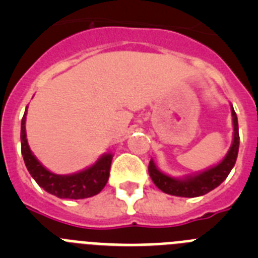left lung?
<instances>
[{"label": "left lung", "mask_w": 258, "mask_h": 258, "mask_svg": "<svg viewBox=\"0 0 258 258\" xmlns=\"http://www.w3.org/2000/svg\"><path fill=\"white\" fill-rule=\"evenodd\" d=\"M232 113V125H234V141L230 147L229 152L225 156L222 161L218 165L213 166L206 172L200 173L198 175H194L190 178L175 179L164 174L157 169L154 161H150L149 173L152 182L156 184L157 188H160L163 192L174 195V197L182 198H197L206 195L209 191L220 186L229 173L231 172L232 166L235 165L236 157L239 151V127H238V117L231 106Z\"/></svg>", "instance_id": "left-lung-1"}]
</instances>
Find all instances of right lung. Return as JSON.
<instances>
[{
	"instance_id": "1",
	"label": "right lung",
	"mask_w": 258,
	"mask_h": 258,
	"mask_svg": "<svg viewBox=\"0 0 258 258\" xmlns=\"http://www.w3.org/2000/svg\"><path fill=\"white\" fill-rule=\"evenodd\" d=\"M26 115L27 109L22 118L20 129L22 155L27 169L38 186L60 199H85L101 192L108 181L112 155H103L94 165L83 172L71 175L54 174L41 165L40 161L29 150L26 136Z\"/></svg>"
}]
</instances>
